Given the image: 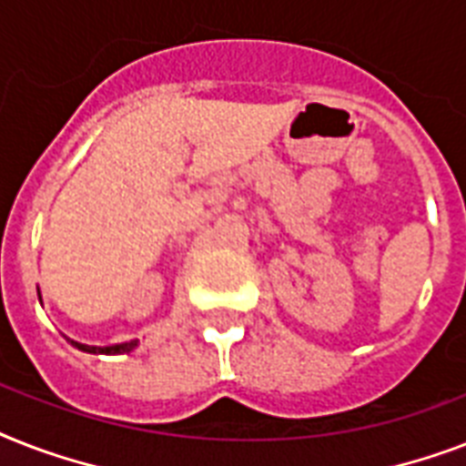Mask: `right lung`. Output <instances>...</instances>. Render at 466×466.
Here are the masks:
<instances>
[{
    "label": "right lung",
    "mask_w": 466,
    "mask_h": 466,
    "mask_svg": "<svg viewBox=\"0 0 466 466\" xmlns=\"http://www.w3.org/2000/svg\"><path fill=\"white\" fill-rule=\"evenodd\" d=\"M38 299H40V292H38ZM69 343L75 348H79V350H84V353H104V355H120V353H130V350H135L137 348V343L140 340H126V343H116V346H86V343H76V340L67 339Z\"/></svg>",
    "instance_id": "right-lung-1"
}]
</instances>
